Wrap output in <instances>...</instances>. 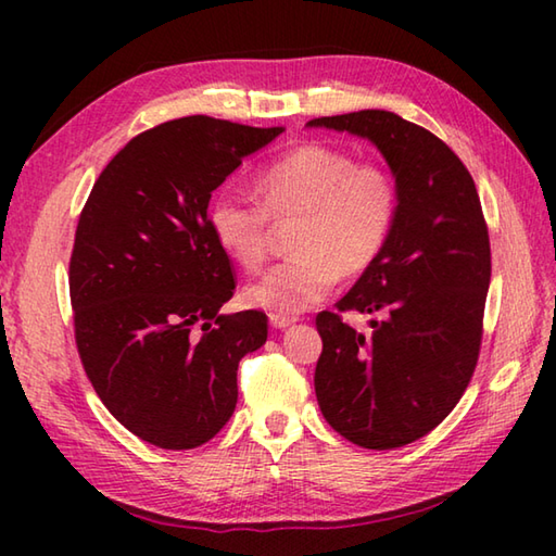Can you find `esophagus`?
<instances>
[{"instance_id": "obj_1", "label": "esophagus", "mask_w": 556, "mask_h": 556, "mask_svg": "<svg viewBox=\"0 0 556 556\" xmlns=\"http://www.w3.org/2000/svg\"><path fill=\"white\" fill-rule=\"evenodd\" d=\"M299 317H293V315H281V313H269V325L275 327V329H287L289 325H293L296 323Z\"/></svg>"}]
</instances>
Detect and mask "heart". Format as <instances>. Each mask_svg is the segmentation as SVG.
<instances>
[{
  "label": "heart",
  "mask_w": 556,
  "mask_h": 556,
  "mask_svg": "<svg viewBox=\"0 0 556 556\" xmlns=\"http://www.w3.org/2000/svg\"><path fill=\"white\" fill-rule=\"evenodd\" d=\"M257 200L224 191L207 210L219 248L243 269L263 267L271 222L291 224V257L245 289L248 305L301 313L323 301L339 277H358L382 255L399 215V186L382 164L308 143L255 176Z\"/></svg>",
  "instance_id": "b5f03b06"
}]
</instances>
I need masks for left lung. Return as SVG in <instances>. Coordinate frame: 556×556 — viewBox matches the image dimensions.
<instances>
[{
	"label": "left lung",
	"instance_id": "8db88e82",
	"mask_svg": "<svg viewBox=\"0 0 556 556\" xmlns=\"http://www.w3.org/2000/svg\"><path fill=\"white\" fill-rule=\"evenodd\" d=\"M308 126L372 140L396 176L399 215L382 255L337 313L315 317L325 420L363 448H396L434 430L473 377L492 275L488 222L466 164L428 128L384 110ZM349 309L383 320L363 338L340 320Z\"/></svg>",
	"mask_w": 556,
	"mask_h": 556
}]
</instances>
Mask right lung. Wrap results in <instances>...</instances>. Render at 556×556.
<instances>
[{"instance_id": "obj_1", "label": "right lung", "mask_w": 556, "mask_h": 556, "mask_svg": "<svg viewBox=\"0 0 556 556\" xmlns=\"http://www.w3.org/2000/svg\"><path fill=\"white\" fill-rule=\"evenodd\" d=\"M281 131L203 114L164 122L116 152L80 210L68 263L78 356L143 442H210L236 408L239 361L267 341L263 311L219 313L236 281L207 205Z\"/></svg>"}]
</instances>
